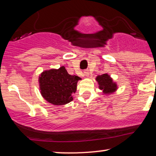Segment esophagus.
<instances>
[{
    "label": "esophagus",
    "instance_id": "esophagus-1",
    "mask_svg": "<svg viewBox=\"0 0 156 156\" xmlns=\"http://www.w3.org/2000/svg\"><path fill=\"white\" fill-rule=\"evenodd\" d=\"M83 75H84V76H86V77H89V72L88 70H85L83 72Z\"/></svg>",
    "mask_w": 156,
    "mask_h": 156
}]
</instances>
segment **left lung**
<instances>
[{
  "label": "left lung",
  "mask_w": 156,
  "mask_h": 156,
  "mask_svg": "<svg viewBox=\"0 0 156 156\" xmlns=\"http://www.w3.org/2000/svg\"><path fill=\"white\" fill-rule=\"evenodd\" d=\"M96 80L99 84L100 89H101L104 94H111L117 90V84L113 81L112 78L108 74L98 76L96 78Z\"/></svg>",
  "instance_id": "left-lung-1"
}]
</instances>
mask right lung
<instances>
[{"instance_id": "1", "label": "right lung", "mask_w": 156, "mask_h": 156, "mask_svg": "<svg viewBox=\"0 0 156 156\" xmlns=\"http://www.w3.org/2000/svg\"><path fill=\"white\" fill-rule=\"evenodd\" d=\"M80 78L68 74L64 66L59 69L45 70L39 78L40 92L48 103L55 105L67 104L73 101L77 83Z\"/></svg>"}]
</instances>
